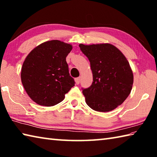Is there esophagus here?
<instances>
[{
	"label": "esophagus",
	"instance_id": "obj_1",
	"mask_svg": "<svg viewBox=\"0 0 157 157\" xmlns=\"http://www.w3.org/2000/svg\"><path fill=\"white\" fill-rule=\"evenodd\" d=\"M80 79H81L80 77H79V78H75V82H76L77 84H79V82H80Z\"/></svg>",
	"mask_w": 157,
	"mask_h": 157
}]
</instances>
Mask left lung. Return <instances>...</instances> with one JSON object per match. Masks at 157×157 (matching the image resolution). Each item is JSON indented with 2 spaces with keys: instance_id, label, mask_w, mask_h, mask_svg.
Here are the masks:
<instances>
[{
  "instance_id": "8db88e82",
  "label": "left lung",
  "mask_w": 157,
  "mask_h": 157,
  "mask_svg": "<svg viewBox=\"0 0 157 157\" xmlns=\"http://www.w3.org/2000/svg\"><path fill=\"white\" fill-rule=\"evenodd\" d=\"M79 46L89 59L93 73L92 84L82 89L86 104L100 112L113 110L126 100L132 89L134 77L128 61L109 44Z\"/></svg>"
}]
</instances>
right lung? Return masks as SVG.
Returning a JSON list of instances; mask_svg holds the SVG:
<instances>
[{
    "instance_id": "add662e5",
    "label": "right lung",
    "mask_w": 157,
    "mask_h": 157,
    "mask_svg": "<svg viewBox=\"0 0 157 157\" xmlns=\"http://www.w3.org/2000/svg\"><path fill=\"white\" fill-rule=\"evenodd\" d=\"M72 46L58 40L44 42L29 53L21 69V82L36 104L51 107L75 86L66 58Z\"/></svg>"
}]
</instances>
